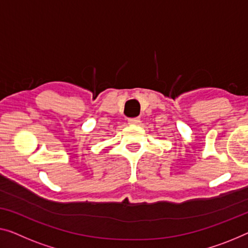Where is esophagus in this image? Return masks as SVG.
<instances>
[{
  "instance_id": "obj_1",
  "label": "esophagus",
  "mask_w": 248,
  "mask_h": 248,
  "mask_svg": "<svg viewBox=\"0 0 248 248\" xmlns=\"http://www.w3.org/2000/svg\"><path fill=\"white\" fill-rule=\"evenodd\" d=\"M140 121L139 118H131V119H128V123L130 124H138Z\"/></svg>"
}]
</instances>
